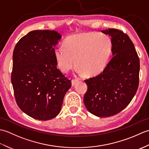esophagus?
I'll use <instances>...</instances> for the list:
<instances>
[{
  "instance_id": "34e87169",
  "label": "esophagus",
  "mask_w": 149,
  "mask_h": 149,
  "mask_svg": "<svg viewBox=\"0 0 149 149\" xmlns=\"http://www.w3.org/2000/svg\"><path fill=\"white\" fill-rule=\"evenodd\" d=\"M78 82V80L77 79H72V86H74V85L76 84Z\"/></svg>"
}]
</instances>
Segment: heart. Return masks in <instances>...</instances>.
I'll return each instance as SVG.
<instances>
[{"label": "heart", "instance_id": "obj_1", "mask_svg": "<svg viewBox=\"0 0 149 149\" xmlns=\"http://www.w3.org/2000/svg\"><path fill=\"white\" fill-rule=\"evenodd\" d=\"M112 50V40L108 35L84 33L68 36L63 47H56L54 50V56L63 72H69L75 64L79 74L94 76L105 69Z\"/></svg>", "mask_w": 149, "mask_h": 149}]
</instances>
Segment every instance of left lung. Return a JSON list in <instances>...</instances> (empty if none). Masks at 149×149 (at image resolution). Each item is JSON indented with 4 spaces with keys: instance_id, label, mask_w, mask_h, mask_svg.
Listing matches in <instances>:
<instances>
[{
    "instance_id": "8db88e82",
    "label": "left lung",
    "mask_w": 149,
    "mask_h": 149,
    "mask_svg": "<svg viewBox=\"0 0 149 149\" xmlns=\"http://www.w3.org/2000/svg\"><path fill=\"white\" fill-rule=\"evenodd\" d=\"M101 31L111 36L113 57L101 74L85 81L84 103L93 115L108 117L125 109L136 93L140 59L127 34L115 29Z\"/></svg>"
}]
</instances>
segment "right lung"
<instances>
[{
	"mask_svg": "<svg viewBox=\"0 0 149 149\" xmlns=\"http://www.w3.org/2000/svg\"><path fill=\"white\" fill-rule=\"evenodd\" d=\"M61 38L55 31H31L13 50L11 83L15 99L22 111L34 119L58 116L71 87V81L57 68L54 56Z\"/></svg>",
	"mask_w": 149,
	"mask_h": 149,
	"instance_id": "add662e5",
	"label": "right lung"
}]
</instances>
